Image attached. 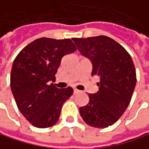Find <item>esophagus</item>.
I'll use <instances>...</instances> for the list:
<instances>
[{"label": "esophagus", "mask_w": 149, "mask_h": 149, "mask_svg": "<svg viewBox=\"0 0 149 149\" xmlns=\"http://www.w3.org/2000/svg\"><path fill=\"white\" fill-rule=\"evenodd\" d=\"M79 92H80V91H79L78 89H74V90H73V93H74V94H76V93H79Z\"/></svg>", "instance_id": "obj_1"}]
</instances>
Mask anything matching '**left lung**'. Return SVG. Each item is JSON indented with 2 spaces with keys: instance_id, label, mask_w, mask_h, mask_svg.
Masks as SVG:
<instances>
[{
  "instance_id": "1",
  "label": "left lung",
  "mask_w": 149,
  "mask_h": 149,
  "mask_svg": "<svg viewBox=\"0 0 149 149\" xmlns=\"http://www.w3.org/2000/svg\"><path fill=\"white\" fill-rule=\"evenodd\" d=\"M72 40L81 55L91 60L92 76L100 78L98 93L88 94L89 103L79 108L80 115L91 127L112 126L127 108L136 85L131 56L119 42L106 36Z\"/></svg>"
}]
</instances>
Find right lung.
Listing matches in <instances>:
<instances>
[{"label":"right lung","instance_id":"right-lung-1","mask_svg":"<svg viewBox=\"0 0 149 149\" xmlns=\"http://www.w3.org/2000/svg\"><path fill=\"white\" fill-rule=\"evenodd\" d=\"M77 49L70 39L42 37L24 47L15 57L10 75V87L17 107L34 127L55 125L63 104L73 93L71 87L56 88V73L63 56Z\"/></svg>","mask_w":149,"mask_h":149}]
</instances>
